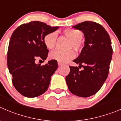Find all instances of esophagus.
<instances>
[{"mask_svg":"<svg viewBox=\"0 0 121 121\" xmlns=\"http://www.w3.org/2000/svg\"><path fill=\"white\" fill-rule=\"evenodd\" d=\"M58 65H63V63H60V62H58Z\"/></svg>","mask_w":121,"mask_h":121,"instance_id":"obj_1","label":"esophagus"}]
</instances>
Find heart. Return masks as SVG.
I'll return each mask as SVG.
<instances>
[{
    "mask_svg": "<svg viewBox=\"0 0 121 121\" xmlns=\"http://www.w3.org/2000/svg\"><path fill=\"white\" fill-rule=\"evenodd\" d=\"M63 34L65 37L70 39L68 48H73L76 51L80 52L82 50L83 47L82 38L83 32L81 31L74 28H67L63 31ZM57 35L56 32H50L45 35L44 37V43L46 47L48 49H52L55 47L57 41ZM75 52L73 50L67 51L56 50L52 51L50 54V58L51 60H56L60 63H66L75 57Z\"/></svg>",
    "mask_w": 121,
    "mask_h": 121,
    "instance_id": "1",
    "label": "heart"
}]
</instances>
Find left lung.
Here are the masks:
<instances>
[{
  "label": "left lung",
  "instance_id": "obj_1",
  "mask_svg": "<svg viewBox=\"0 0 121 121\" xmlns=\"http://www.w3.org/2000/svg\"><path fill=\"white\" fill-rule=\"evenodd\" d=\"M82 31L84 45L73 61L83 67L70 66V73L65 80L71 93L87 98L96 93L106 81L112 57L111 41L107 31L101 25L85 21L72 26Z\"/></svg>",
  "mask_w": 121,
  "mask_h": 121
}]
</instances>
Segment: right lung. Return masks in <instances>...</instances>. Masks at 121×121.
<instances>
[{
  "label": "right lung",
  "instance_id": "add662e5",
  "mask_svg": "<svg viewBox=\"0 0 121 121\" xmlns=\"http://www.w3.org/2000/svg\"><path fill=\"white\" fill-rule=\"evenodd\" d=\"M58 28L32 21L21 25L13 32L8 47V67L14 87L22 95L35 98L48 88L51 76L58 67L57 61L52 60L41 65L36 64L35 60L38 57L46 60L49 51L44 43V37Z\"/></svg>",
  "mask_w": 121,
  "mask_h": 121
}]
</instances>
